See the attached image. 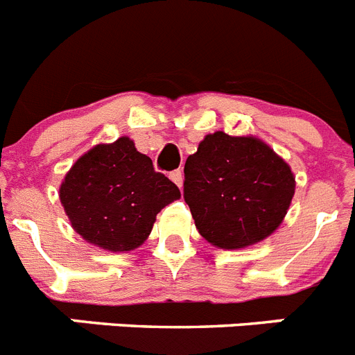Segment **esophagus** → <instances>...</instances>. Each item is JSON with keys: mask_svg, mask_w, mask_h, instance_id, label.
I'll use <instances>...</instances> for the list:
<instances>
[{"mask_svg": "<svg viewBox=\"0 0 355 355\" xmlns=\"http://www.w3.org/2000/svg\"><path fill=\"white\" fill-rule=\"evenodd\" d=\"M169 178H171V180H173L178 187H182V182H184V173H182L180 169H177V171H171Z\"/></svg>", "mask_w": 355, "mask_h": 355, "instance_id": "obj_1", "label": "esophagus"}]
</instances>
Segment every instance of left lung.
I'll list each match as a JSON object with an SVG mask.
<instances>
[{"label":"left lung","mask_w":355,"mask_h":355,"mask_svg":"<svg viewBox=\"0 0 355 355\" xmlns=\"http://www.w3.org/2000/svg\"><path fill=\"white\" fill-rule=\"evenodd\" d=\"M184 175V198L200 236L223 250L271 236L295 195L288 162L254 135H205L187 157Z\"/></svg>","instance_id":"8db88e82"}]
</instances>
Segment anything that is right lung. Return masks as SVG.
<instances>
[{"label":"right lung","instance_id":"1","mask_svg":"<svg viewBox=\"0 0 355 355\" xmlns=\"http://www.w3.org/2000/svg\"><path fill=\"white\" fill-rule=\"evenodd\" d=\"M76 234L107 252L139 248L166 205L180 198L173 182L130 137L96 144L76 160L58 189Z\"/></svg>","mask_w":355,"mask_h":355}]
</instances>
